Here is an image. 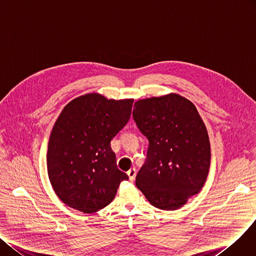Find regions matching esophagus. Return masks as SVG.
<instances>
[{"mask_svg": "<svg viewBox=\"0 0 256 256\" xmlns=\"http://www.w3.org/2000/svg\"><path fill=\"white\" fill-rule=\"evenodd\" d=\"M127 174L129 176L130 181H134L135 176H136V170H135L134 168H130V170L127 172Z\"/></svg>", "mask_w": 256, "mask_h": 256, "instance_id": "obj_1", "label": "esophagus"}]
</instances>
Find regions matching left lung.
<instances>
[{
    "instance_id": "1",
    "label": "left lung",
    "mask_w": 256,
    "mask_h": 256,
    "mask_svg": "<svg viewBox=\"0 0 256 256\" xmlns=\"http://www.w3.org/2000/svg\"><path fill=\"white\" fill-rule=\"evenodd\" d=\"M132 116L148 140L136 187L158 208H181L202 188L211 163L208 131L196 108L170 94L135 102Z\"/></svg>"
}]
</instances>
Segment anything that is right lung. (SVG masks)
Here are the masks:
<instances>
[{"label": "right lung", "mask_w": 256, "mask_h": 256, "mask_svg": "<svg viewBox=\"0 0 256 256\" xmlns=\"http://www.w3.org/2000/svg\"><path fill=\"white\" fill-rule=\"evenodd\" d=\"M132 99L88 94L68 103L52 128L48 151L50 184L65 204L94 213L110 204L128 176L110 142L128 123Z\"/></svg>", "instance_id": "1"}]
</instances>
